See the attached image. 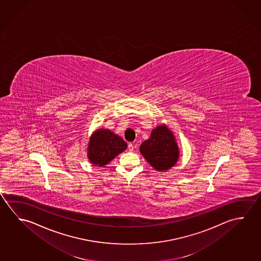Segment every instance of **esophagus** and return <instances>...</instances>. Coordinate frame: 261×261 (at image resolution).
Returning a JSON list of instances; mask_svg holds the SVG:
<instances>
[{"instance_id":"obj_1","label":"esophagus","mask_w":261,"mask_h":261,"mask_svg":"<svg viewBox=\"0 0 261 261\" xmlns=\"http://www.w3.org/2000/svg\"><path fill=\"white\" fill-rule=\"evenodd\" d=\"M135 147H136V144L135 143H130L128 145V149L129 151H133L135 149Z\"/></svg>"}]
</instances>
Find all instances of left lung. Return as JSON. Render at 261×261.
<instances>
[{
	"label": "left lung",
	"instance_id": "obj_1",
	"mask_svg": "<svg viewBox=\"0 0 261 261\" xmlns=\"http://www.w3.org/2000/svg\"><path fill=\"white\" fill-rule=\"evenodd\" d=\"M145 160L158 171H167L178 162V144L173 132L166 124H160L151 131L150 137L139 147Z\"/></svg>",
	"mask_w": 261,
	"mask_h": 261
}]
</instances>
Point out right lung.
<instances>
[{
	"instance_id": "right-lung-1",
	"label": "right lung",
	"mask_w": 261,
	"mask_h": 261,
	"mask_svg": "<svg viewBox=\"0 0 261 261\" xmlns=\"http://www.w3.org/2000/svg\"><path fill=\"white\" fill-rule=\"evenodd\" d=\"M126 148L127 144L118 135L109 129H97L88 143V159L92 164L105 167Z\"/></svg>"
}]
</instances>
